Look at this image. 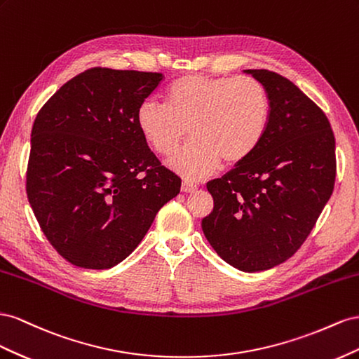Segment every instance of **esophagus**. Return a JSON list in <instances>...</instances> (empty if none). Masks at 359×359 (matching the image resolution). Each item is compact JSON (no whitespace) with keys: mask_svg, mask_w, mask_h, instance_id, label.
Listing matches in <instances>:
<instances>
[{"mask_svg":"<svg viewBox=\"0 0 359 359\" xmlns=\"http://www.w3.org/2000/svg\"><path fill=\"white\" fill-rule=\"evenodd\" d=\"M198 189V187L196 185V183H192V182H188V180H185L182 183V191L183 192H194V191H197Z\"/></svg>","mask_w":359,"mask_h":359,"instance_id":"34e87169","label":"esophagus"}]
</instances>
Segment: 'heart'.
Masks as SVG:
<instances>
[{"mask_svg":"<svg viewBox=\"0 0 359 359\" xmlns=\"http://www.w3.org/2000/svg\"><path fill=\"white\" fill-rule=\"evenodd\" d=\"M271 120V97L252 76H180L167 87L165 105L144 100L137 109L142 138L172 170L200 180L217 170L243 162L259 149Z\"/></svg>","mask_w":359,"mask_h":359,"instance_id":"1","label":"heart"}]
</instances>
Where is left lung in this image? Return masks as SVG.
<instances>
[{"instance_id": "1", "label": "left lung", "mask_w": 359, "mask_h": 359, "mask_svg": "<svg viewBox=\"0 0 359 359\" xmlns=\"http://www.w3.org/2000/svg\"><path fill=\"white\" fill-rule=\"evenodd\" d=\"M271 97L259 149L208 183L213 210L203 233L222 260L243 272L271 269L309 238L334 191L335 137L325 112L292 81L247 70Z\"/></svg>"}]
</instances>
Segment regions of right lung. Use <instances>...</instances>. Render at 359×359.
<instances>
[{
    "label": "right lung",
    "instance_id": "right-lung-1",
    "mask_svg": "<svg viewBox=\"0 0 359 359\" xmlns=\"http://www.w3.org/2000/svg\"><path fill=\"white\" fill-rule=\"evenodd\" d=\"M162 79L158 72L91 67L37 112L27 197L49 243L78 268L125 260L180 192V177L137 125L138 107Z\"/></svg>",
    "mask_w": 359,
    "mask_h": 359
}]
</instances>
